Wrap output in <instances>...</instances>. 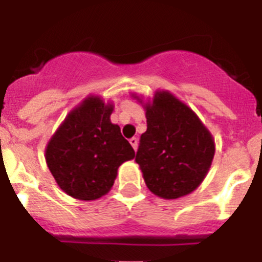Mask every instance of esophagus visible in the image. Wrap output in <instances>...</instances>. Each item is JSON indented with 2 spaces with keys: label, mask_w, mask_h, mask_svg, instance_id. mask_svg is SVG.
Returning <instances> with one entry per match:
<instances>
[{
  "label": "esophagus",
  "mask_w": 262,
  "mask_h": 262,
  "mask_svg": "<svg viewBox=\"0 0 262 262\" xmlns=\"http://www.w3.org/2000/svg\"><path fill=\"white\" fill-rule=\"evenodd\" d=\"M129 144L133 145V148L134 149H138V138H131L129 139Z\"/></svg>",
  "instance_id": "1"
}]
</instances>
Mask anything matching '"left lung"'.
Masks as SVG:
<instances>
[{"instance_id":"left-lung-1","label":"left lung","mask_w":262,"mask_h":262,"mask_svg":"<svg viewBox=\"0 0 262 262\" xmlns=\"http://www.w3.org/2000/svg\"><path fill=\"white\" fill-rule=\"evenodd\" d=\"M144 108L147 131L140 136L135 161L145 185L164 200L190 194L211 166L212 135L189 106L165 90L156 92Z\"/></svg>"}]
</instances>
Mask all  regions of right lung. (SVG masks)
<instances>
[{"instance_id": "add662e5", "label": "right lung", "mask_w": 262, "mask_h": 262, "mask_svg": "<svg viewBox=\"0 0 262 262\" xmlns=\"http://www.w3.org/2000/svg\"><path fill=\"white\" fill-rule=\"evenodd\" d=\"M114 106L90 96L67 115L46 148V161L64 193L94 201L114 185L118 168L135 151L113 124Z\"/></svg>"}]
</instances>
